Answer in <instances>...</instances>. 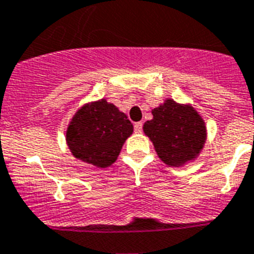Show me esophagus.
Wrapping results in <instances>:
<instances>
[{
    "mask_svg": "<svg viewBox=\"0 0 254 254\" xmlns=\"http://www.w3.org/2000/svg\"><path fill=\"white\" fill-rule=\"evenodd\" d=\"M133 129H135L136 133H140L142 131V122H136L133 125Z\"/></svg>",
    "mask_w": 254,
    "mask_h": 254,
    "instance_id": "34e87169",
    "label": "esophagus"
}]
</instances>
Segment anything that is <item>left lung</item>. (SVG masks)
Instances as JSON below:
<instances>
[{
    "label": "left lung",
    "instance_id": "8db88e82",
    "mask_svg": "<svg viewBox=\"0 0 254 254\" xmlns=\"http://www.w3.org/2000/svg\"><path fill=\"white\" fill-rule=\"evenodd\" d=\"M153 119L144 125V132L154 144L161 160L170 166L184 165L202 149L206 128L196 110L173 100L153 109Z\"/></svg>",
    "mask_w": 254,
    "mask_h": 254
}]
</instances>
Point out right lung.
<instances>
[{"label":"right lung","instance_id":"right-lung-1","mask_svg":"<svg viewBox=\"0 0 254 254\" xmlns=\"http://www.w3.org/2000/svg\"><path fill=\"white\" fill-rule=\"evenodd\" d=\"M133 131L127 115L105 100L85 105L76 113L66 133L67 145L76 158L94 166H110L125 140Z\"/></svg>","mask_w":254,"mask_h":254}]
</instances>
